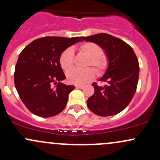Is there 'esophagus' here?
I'll list each match as a JSON object with an SVG mask.
<instances>
[{"label": "esophagus", "instance_id": "1", "mask_svg": "<svg viewBox=\"0 0 160 160\" xmlns=\"http://www.w3.org/2000/svg\"><path fill=\"white\" fill-rule=\"evenodd\" d=\"M76 88L77 89H83V85H76Z\"/></svg>", "mask_w": 160, "mask_h": 160}]
</instances>
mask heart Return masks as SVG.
I'll return each mask as SVG.
<instances>
[{
  "mask_svg": "<svg viewBox=\"0 0 160 160\" xmlns=\"http://www.w3.org/2000/svg\"><path fill=\"white\" fill-rule=\"evenodd\" d=\"M79 52L88 57L86 67L93 66L98 74L102 75L108 69L109 61L106 54L102 53V48L94 42H83L77 47ZM74 63L73 52L71 48L65 49L59 57V64L64 71L71 69ZM96 77V71L93 68H87L83 70L73 68L67 73L68 82L77 85H82L89 83Z\"/></svg>",
  "mask_w": 160,
  "mask_h": 160,
  "instance_id": "b5f03b06",
  "label": "heart"
}]
</instances>
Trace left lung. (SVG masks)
<instances>
[{
	"mask_svg": "<svg viewBox=\"0 0 160 160\" xmlns=\"http://www.w3.org/2000/svg\"><path fill=\"white\" fill-rule=\"evenodd\" d=\"M81 39L99 45L109 61L108 69L99 79L106 85L92 84L95 92L87 100V106L99 116L116 115L128 106L136 92L139 78L138 58L128 44L109 34L99 33Z\"/></svg>",
	"mask_w": 160,
	"mask_h": 160,
	"instance_id": "left-lung-1",
	"label": "left lung"
}]
</instances>
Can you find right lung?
Instances as JSON below:
<instances>
[{"label": "right lung", "instance_id": "add662e5", "mask_svg": "<svg viewBox=\"0 0 160 160\" xmlns=\"http://www.w3.org/2000/svg\"><path fill=\"white\" fill-rule=\"evenodd\" d=\"M78 42H82L81 37L45 36L32 42L20 52L15 67L14 83L21 100L32 113L48 118L64 109L75 87L60 83L66 77L59 57ZM52 83L57 86L53 87Z\"/></svg>", "mask_w": 160, "mask_h": 160}]
</instances>
